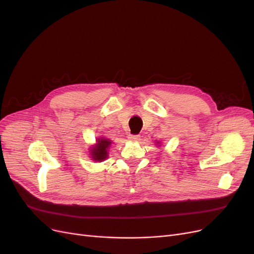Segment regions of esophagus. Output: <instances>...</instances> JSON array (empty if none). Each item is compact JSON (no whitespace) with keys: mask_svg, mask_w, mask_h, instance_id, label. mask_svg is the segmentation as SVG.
<instances>
[{"mask_svg":"<svg viewBox=\"0 0 254 254\" xmlns=\"http://www.w3.org/2000/svg\"><path fill=\"white\" fill-rule=\"evenodd\" d=\"M128 139L130 140V141H132V142H137L140 140V135H137V134H130L129 136H128Z\"/></svg>","mask_w":254,"mask_h":254,"instance_id":"obj_1","label":"esophagus"}]
</instances>
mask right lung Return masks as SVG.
I'll use <instances>...</instances> for the list:
<instances>
[{"instance_id": "right-lung-1", "label": "right lung", "mask_w": 254, "mask_h": 254, "mask_svg": "<svg viewBox=\"0 0 254 254\" xmlns=\"http://www.w3.org/2000/svg\"><path fill=\"white\" fill-rule=\"evenodd\" d=\"M97 143L90 150L92 160L94 161H104L108 158V148L112 143L110 140L105 139V137H98Z\"/></svg>"}]
</instances>
